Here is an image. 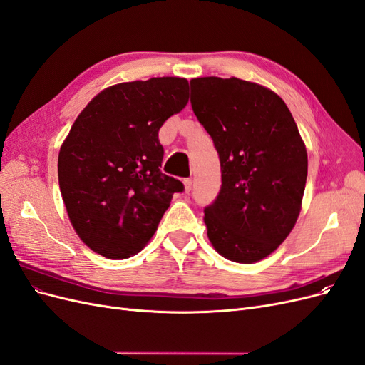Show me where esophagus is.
I'll list each match as a JSON object with an SVG mask.
<instances>
[{"mask_svg":"<svg viewBox=\"0 0 365 365\" xmlns=\"http://www.w3.org/2000/svg\"><path fill=\"white\" fill-rule=\"evenodd\" d=\"M184 189H185V193H189L192 190V180L190 178H185L184 181Z\"/></svg>","mask_w":365,"mask_h":365,"instance_id":"1","label":"esophagus"}]
</instances>
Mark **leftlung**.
<instances>
[{
  "label": "left lung",
  "mask_w": 365,
  "mask_h": 365,
  "mask_svg": "<svg viewBox=\"0 0 365 365\" xmlns=\"http://www.w3.org/2000/svg\"><path fill=\"white\" fill-rule=\"evenodd\" d=\"M190 103L219 153L222 185L204 208L220 256L254 263L279 248L302 210L307 153L291 111L274 91L237 77L190 81Z\"/></svg>",
  "instance_id": "8db88e82"
}]
</instances>
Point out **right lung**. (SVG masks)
<instances>
[{
  "mask_svg": "<svg viewBox=\"0 0 365 365\" xmlns=\"http://www.w3.org/2000/svg\"><path fill=\"white\" fill-rule=\"evenodd\" d=\"M181 77L117 83L85 106L62 143L58 175L70 222L85 245L113 260L145 247L180 180L160 168L158 130L189 102Z\"/></svg>",
  "mask_w": 365,
  "mask_h": 365,
  "instance_id": "right-lung-1",
  "label": "right lung"
}]
</instances>
